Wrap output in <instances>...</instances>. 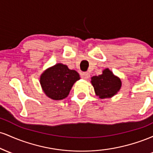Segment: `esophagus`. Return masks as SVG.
I'll use <instances>...</instances> for the list:
<instances>
[{"mask_svg": "<svg viewBox=\"0 0 153 153\" xmlns=\"http://www.w3.org/2000/svg\"><path fill=\"white\" fill-rule=\"evenodd\" d=\"M80 76H81L82 78L85 79V80H87V79L90 78V74H89L88 73H87V72H84V73H81Z\"/></svg>", "mask_w": 153, "mask_h": 153, "instance_id": "1", "label": "esophagus"}]
</instances>
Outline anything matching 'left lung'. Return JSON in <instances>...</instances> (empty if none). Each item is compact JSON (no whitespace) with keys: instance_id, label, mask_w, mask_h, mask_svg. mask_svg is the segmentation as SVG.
Returning a JSON list of instances; mask_svg holds the SVG:
<instances>
[{"instance_id":"1","label":"left lung","mask_w":153,"mask_h":153,"mask_svg":"<svg viewBox=\"0 0 153 153\" xmlns=\"http://www.w3.org/2000/svg\"><path fill=\"white\" fill-rule=\"evenodd\" d=\"M91 83L96 95L101 99L114 96L122 85L120 79L114 76L108 69L104 70L102 75L92 77Z\"/></svg>"}]
</instances>
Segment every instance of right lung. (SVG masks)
<instances>
[{
  "label": "right lung",
  "instance_id": "obj_1",
  "mask_svg": "<svg viewBox=\"0 0 153 153\" xmlns=\"http://www.w3.org/2000/svg\"><path fill=\"white\" fill-rule=\"evenodd\" d=\"M79 79L80 75L76 71L58 63L44 72L40 78V83L49 98L61 100L68 96L73 84Z\"/></svg>",
  "mask_w": 153,
  "mask_h": 153
}]
</instances>
